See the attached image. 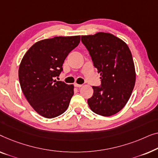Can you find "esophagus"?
<instances>
[{
    "mask_svg": "<svg viewBox=\"0 0 158 158\" xmlns=\"http://www.w3.org/2000/svg\"><path fill=\"white\" fill-rule=\"evenodd\" d=\"M74 86H76V87H78V88H79V87H81V86H82L81 84H74Z\"/></svg>",
    "mask_w": 158,
    "mask_h": 158,
    "instance_id": "obj_1",
    "label": "esophagus"
}]
</instances>
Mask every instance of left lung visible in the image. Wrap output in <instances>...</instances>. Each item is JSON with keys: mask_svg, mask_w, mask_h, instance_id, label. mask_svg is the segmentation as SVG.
Instances as JSON below:
<instances>
[{"mask_svg": "<svg viewBox=\"0 0 158 158\" xmlns=\"http://www.w3.org/2000/svg\"><path fill=\"white\" fill-rule=\"evenodd\" d=\"M94 67L100 74L101 86H92L87 100L91 110L104 117L119 112L126 105L134 89L136 73L132 53L123 40L110 33L81 35Z\"/></svg>", "mask_w": 158, "mask_h": 158, "instance_id": "obj_1", "label": "left lung"}]
</instances>
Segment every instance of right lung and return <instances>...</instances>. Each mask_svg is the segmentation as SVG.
I'll return each mask as SVG.
<instances>
[{"instance_id":"obj_1","label":"right lung","mask_w":158,"mask_h":158,"mask_svg":"<svg viewBox=\"0 0 158 158\" xmlns=\"http://www.w3.org/2000/svg\"><path fill=\"white\" fill-rule=\"evenodd\" d=\"M80 35L56 36L36 42L22 59L19 69L24 96L41 116L52 119L67 110L74 85L57 81L68 54L79 45Z\"/></svg>"}]
</instances>
